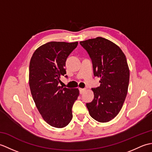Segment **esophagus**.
<instances>
[{"mask_svg":"<svg viewBox=\"0 0 152 152\" xmlns=\"http://www.w3.org/2000/svg\"><path fill=\"white\" fill-rule=\"evenodd\" d=\"M79 90H80V94H82V93L84 92L85 91H86V89H83V88H80L79 89Z\"/></svg>","mask_w":152,"mask_h":152,"instance_id":"34e87169","label":"esophagus"}]
</instances>
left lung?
Masks as SVG:
<instances>
[{
	"label": "left lung",
	"instance_id": "left-lung-1",
	"mask_svg": "<svg viewBox=\"0 0 152 152\" xmlns=\"http://www.w3.org/2000/svg\"><path fill=\"white\" fill-rule=\"evenodd\" d=\"M91 57L95 76L101 85L92 89L93 101L87 103L89 113L96 121L108 122L124 104L129 82V69L125 54L118 46L104 38L80 42Z\"/></svg>",
	"mask_w": 152,
	"mask_h": 152
}]
</instances>
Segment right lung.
<instances>
[{"label":"right lung","instance_id":"obj_1","mask_svg":"<svg viewBox=\"0 0 152 152\" xmlns=\"http://www.w3.org/2000/svg\"><path fill=\"white\" fill-rule=\"evenodd\" d=\"M78 44L50 42L38 48L30 61L28 83L32 96L44 120L53 127H64L72 120V106L80 94L78 88L58 85L66 74L67 57Z\"/></svg>","mask_w":152,"mask_h":152}]
</instances>
